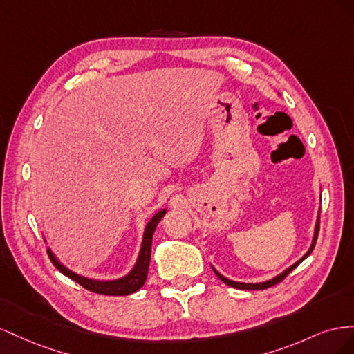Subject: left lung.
<instances>
[{
  "mask_svg": "<svg viewBox=\"0 0 354 354\" xmlns=\"http://www.w3.org/2000/svg\"><path fill=\"white\" fill-rule=\"evenodd\" d=\"M319 216H320V209L317 211V218H316V223H315V230H313V239H312V243H310V248H308V251L301 257V259H299L298 261H295L292 266H289V267H286V269L282 272V273H279V274H276L274 277H272V279H267V281H263V282H255V283H250V282H236V281H232V279H227L226 276H223L216 267H214L212 264H211V267H212V270H214V273L217 274V277L218 279L221 281V282H224L226 285H229V286H232V288H236V289H266V288H270V286H273V285H276V283H279L281 281H283L285 277L291 273L295 267L301 263L303 260H306L307 257L310 255V252L313 251V248H315V245H316V239H317V233H319Z\"/></svg>",
  "mask_w": 354,
  "mask_h": 354,
  "instance_id": "8db88e82",
  "label": "left lung"
}]
</instances>
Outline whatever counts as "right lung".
Returning <instances> with one entry per match:
<instances>
[{
  "label": "right lung",
  "instance_id": "obj_1",
  "mask_svg": "<svg viewBox=\"0 0 354 354\" xmlns=\"http://www.w3.org/2000/svg\"><path fill=\"white\" fill-rule=\"evenodd\" d=\"M165 212H167V208L159 209L158 212L153 214V217L146 223L142 246H140V251H138L137 260L133 266V269L127 274H124L121 277H116V279H93V277H85L80 273H75L73 270H71L69 267H66L57 259L56 254L51 251V248H47L48 257L57 270H60L63 274L68 276L69 279L80 283L81 286L88 289V291H91V292L103 294V295H130V294L138 291V289H140L146 282L149 263H151L153 232L158 226V223L160 221V218L165 216Z\"/></svg>",
  "mask_w": 354,
  "mask_h": 354
}]
</instances>
